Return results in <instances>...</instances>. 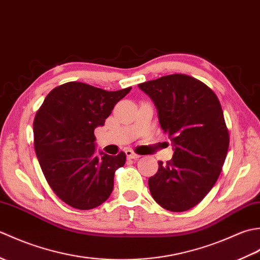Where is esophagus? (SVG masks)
I'll use <instances>...</instances> for the list:
<instances>
[{"label":"esophagus","instance_id":"esophagus-1","mask_svg":"<svg viewBox=\"0 0 260 260\" xmlns=\"http://www.w3.org/2000/svg\"><path fill=\"white\" fill-rule=\"evenodd\" d=\"M125 153H126L127 158H129V159H137V158L141 157V155H139V154H136L135 152H133L132 150H126Z\"/></svg>","mask_w":260,"mask_h":260}]
</instances>
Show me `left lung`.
I'll use <instances>...</instances> for the list:
<instances>
[{
    "mask_svg": "<svg viewBox=\"0 0 260 260\" xmlns=\"http://www.w3.org/2000/svg\"><path fill=\"white\" fill-rule=\"evenodd\" d=\"M139 87L152 98L159 124L174 145L173 157L158 161L148 179L162 208L183 212L200 203L217 182L229 147V132L217 95L191 76L173 74Z\"/></svg>",
    "mask_w": 260,
    "mask_h": 260,
    "instance_id": "1",
    "label": "left lung"
}]
</instances>
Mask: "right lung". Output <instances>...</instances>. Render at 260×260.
<instances>
[{
    "label": "right lung",
    "instance_id": "obj_1",
    "mask_svg": "<svg viewBox=\"0 0 260 260\" xmlns=\"http://www.w3.org/2000/svg\"><path fill=\"white\" fill-rule=\"evenodd\" d=\"M131 89L107 91L66 82L48 93L37 112L33 134L39 163L48 184L68 206L93 209L112 193L115 172L125 164L126 155L120 152L98 157L93 131Z\"/></svg>",
    "mask_w": 260,
    "mask_h": 260
}]
</instances>
